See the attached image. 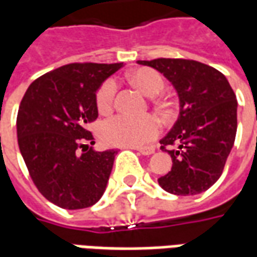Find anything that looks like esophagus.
I'll return each mask as SVG.
<instances>
[{
  "label": "esophagus",
  "mask_w": 257,
  "mask_h": 257,
  "mask_svg": "<svg viewBox=\"0 0 257 257\" xmlns=\"http://www.w3.org/2000/svg\"><path fill=\"white\" fill-rule=\"evenodd\" d=\"M135 150H138L140 154H143V156H150L154 153V147H140V149H135Z\"/></svg>",
  "instance_id": "34e87169"
}]
</instances>
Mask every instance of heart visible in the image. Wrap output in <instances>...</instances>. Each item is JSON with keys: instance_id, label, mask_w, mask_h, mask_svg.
<instances>
[{"instance_id": "b5f03b06", "label": "heart", "mask_w": 257, "mask_h": 257, "mask_svg": "<svg viewBox=\"0 0 257 257\" xmlns=\"http://www.w3.org/2000/svg\"><path fill=\"white\" fill-rule=\"evenodd\" d=\"M131 82L145 95L154 96L164 88V77L153 68H138L129 74ZM117 93V82L106 79L96 92L97 111L106 115L114 108ZM161 123L154 115L129 117L115 115L101 123L100 136L108 145L123 147H143L157 139Z\"/></svg>"}]
</instances>
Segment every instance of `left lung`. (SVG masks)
Returning <instances> with one entry per match:
<instances>
[{"instance_id": "8db88e82", "label": "left lung", "mask_w": 257, "mask_h": 257, "mask_svg": "<svg viewBox=\"0 0 257 257\" xmlns=\"http://www.w3.org/2000/svg\"><path fill=\"white\" fill-rule=\"evenodd\" d=\"M164 74L179 95L180 111L171 132L160 140L172 158L158 179L168 193L195 195L217 182L237 134V99L223 74L189 59L139 60ZM173 145L176 149H172Z\"/></svg>"}]
</instances>
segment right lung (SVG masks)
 I'll list each match as a JSON object with an SVG mask.
<instances>
[{"instance_id": "obj_1", "label": "right lung", "mask_w": 257, "mask_h": 257, "mask_svg": "<svg viewBox=\"0 0 257 257\" xmlns=\"http://www.w3.org/2000/svg\"><path fill=\"white\" fill-rule=\"evenodd\" d=\"M122 63H70L31 82L18 111V143L38 191L63 209L95 205L115 150L95 151L86 129L97 118L96 90Z\"/></svg>"}]
</instances>
